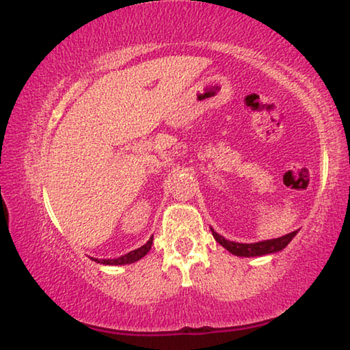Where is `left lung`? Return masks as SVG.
Wrapping results in <instances>:
<instances>
[{
	"instance_id": "obj_1",
	"label": "left lung",
	"mask_w": 350,
	"mask_h": 350,
	"mask_svg": "<svg viewBox=\"0 0 350 350\" xmlns=\"http://www.w3.org/2000/svg\"><path fill=\"white\" fill-rule=\"evenodd\" d=\"M212 229V228H210ZM296 232L293 231L290 234H285V236L277 237V239H269V241H261V242H255V243H239L234 241H226L223 236H219L218 232H215L212 229V234L219 245H223L229 253L236 256H262V255H271V253H277L288 245L291 242V239L296 236Z\"/></svg>"
}]
</instances>
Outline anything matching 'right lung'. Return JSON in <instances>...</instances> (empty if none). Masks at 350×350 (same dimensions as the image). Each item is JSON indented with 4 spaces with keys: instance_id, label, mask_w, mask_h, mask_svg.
I'll list each match as a JSON object with an SVG mask.
<instances>
[{
    "instance_id": "obj_1",
    "label": "right lung",
    "mask_w": 350,
    "mask_h": 350,
    "mask_svg": "<svg viewBox=\"0 0 350 350\" xmlns=\"http://www.w3.org/2000/svg\"><path fill=\"white\" fill-rule=\"evenodd\" d=\"M151 245H152V237H150V241H148V242L145 243V245H142L140 248H137V250L129 252L127 255H122V256H119V258H114V260H102V261H100V260H95V258H92V260L100 262V265H109V266L132 265V262L142 260V258L145 256L146 253L151 250Z\"/></svg>"
}]
</instances>
